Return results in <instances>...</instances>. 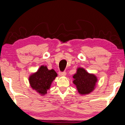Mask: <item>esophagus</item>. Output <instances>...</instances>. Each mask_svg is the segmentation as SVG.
I'll return each instance as SVG.
<instances>
[{
    "instance_id": "obj_1",
    "label": "esophagus",
    "mask_w": 125,
    "mask_h": 125,
    "mask_svg": "<svg viewBox=\"0 0 125 125\" xmlns=\"http://www.w3.org/2000/svg\"><path fill=\"white\" fill-rule=\"evenodd\" d=\"M66 72H62V73H61V72H60L59 73V75L60 77H64V76H65L66 75Z\"/></svg>"
}]
</instances>
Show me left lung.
<instances>
[{
  "instance_id": "obj_1",
  "label": "left lung",
  "mask_w": 125,
  "mask_h": 125,
  "mask_svg": "<svg viewBox=\"0 0 125 125\" xmlns=\"http://www.w3.org/2000/svg\"><path fill=\"white\" fill-rule=\"evenodd\" d=\"M73 77V83L81 95L89 94L93 91L98 82L97 77L95 74L89 73L81 67L77 68V72Z\"/></svg>"
}]
</instances>
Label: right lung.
Returning a JSON list of instances; mask_svg holds the SVG:
<instances>
[{
  "label": "right lung",
  "mask_w": 125,
  "mask_h": 125,
  "mask_svg": "<svg viewBox=\"0 0 125 125\" xmlns=\"http://www.w3.org/2000/svg\"><path fill=\"white\" fill-rule=\"evenodd\" d=\"M57 77V73L53 69L48 70L46 65H41L37 71L29 76V81L33 90L44 96Z\"/></svg>",
  "instance_id": "obj_1"
}]
</instances>
